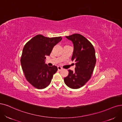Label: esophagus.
Returning a JSON list of instances; mask_svg holds the SVG:
<instances>
[{
    "mask_svg": "<svg viewBox=\"0 0 122 122\" xmlns=\"http://www.w3.org/2000/svg\"><path fill=\"white\" fill-rule=\"evenodd\" d=\"M58 69L59 71H61V70L63 69V68H62V67H61L60 66H58Z\"/></svg>",
    "mask_w": 122,
    "mask_h": 122,
    "instance_id": "34e87169",
    "label": "esophagus"
}]
</instances>
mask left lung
I'll return each mask as SVG.
<instances>
[{
    "label": "left lung",
    "instance_id": "8db88e82",
    "mask_svg": "<svg viewBox=\"0 0 122 122\" xmlns=\"http://www.w3.org/2000/svg\"><path fill=\"white\" fill-rule=\"evenodd\" d=\"M66 38L73 44L71 60L75 62V71L68 70L69 74L64 78L67 86L73 89L83 86L92 77L96 63L95 50L92 44L82 35L74 34Z\"/></svg>",
    "mask_w": 122,
    "mask_h": 122
}]
</instances>
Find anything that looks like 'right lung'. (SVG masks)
<instances>
[{
	"mask_svg": "<svg viewBox=\"0 0 122 122\" xmlns=\"http://www.w3.org/2000/svg\"><path fill=\"white\" fill-rule=\"evenodd\" d=\"M61 40V37L49 38L38 35L25 45L20 59L22 69L27 81L35 88L47 87L58 70L56 66L45 64V60Z\"/></svg>",
	"mask_w": 122,
	"mask_h": 122,
	"instance_id": "1",
	"label": "right lung"
}]
</instances>
